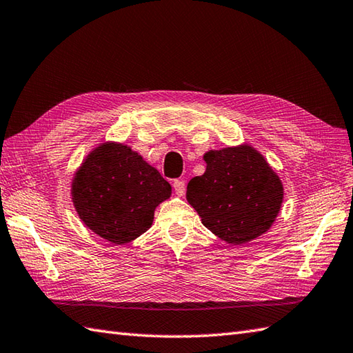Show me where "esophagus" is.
I'll return each mask as SVG.
<instances>
[{
  "mask_svg": "<svg viewBox=\"0 0 353 353\" xmlns=\"http://www.w3.org/2000/svg\"><path fill=\"white\" fill-rule=\"evenodd\" d=\"M174 189H175V193L178 194V196H183V194L185 193V183L183 181V179H175Z\"/></svg>",
  "mask_w": 353,
  "mask_h": 353,
  "instance_id": "34e87169",
  "label": "esophagus"
}]
</instances>
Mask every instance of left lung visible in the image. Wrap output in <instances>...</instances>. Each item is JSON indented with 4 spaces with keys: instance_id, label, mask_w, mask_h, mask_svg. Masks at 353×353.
I'll list each match as a JSON object with an SVG mask.
<instances>
[{
    "instance_id": "8db88e82",
    "label": "left lung",
    "mask_w": 353,
    "mask_h": 353,
    "mask_svg": "<svg viewBox=\"0 0 353 353\" xmlns=\"http://www.w3.org/2000/svg\"><path fill=\"white\" fill-rule=\"evenodd\" d=\"M207 169L187 184V201L205 228L231 245L268 231L279 213L284 187L264 157L241 145L208 151Z\"/></svg>"
}]
</instances>
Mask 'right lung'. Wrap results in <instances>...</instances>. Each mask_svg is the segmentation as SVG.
Returning <instances> with one entry per match:
<instances>
[{
    "label": "right lung",
    "mask_w": 353,
    "mask_h": 353,
    "mask_svg": "<svg viewBox=\"0 0 353 353\" xmlns=\"http://www.w3.org/2000/svg\"><path fill=\"white\" fill-rule=\"evenodd\" d=\"M70 192L89 230L114 245H125L151 228L155 207L170 196L172 187L142 155L107 142L88 155Z\"/></svg>",
    "instance_id": "right-lung-1"
}]
</instances>
